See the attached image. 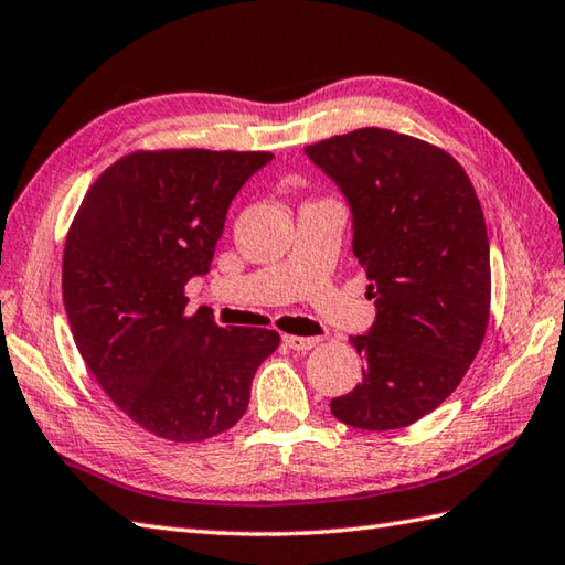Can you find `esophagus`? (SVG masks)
Listing matches in <instances>:
<instances>
[{
    "label": "esophagus",
    "mask_w": 565,
    "mask_h": 565,
    "mask_svg": "<svg viewBox=\"0 0 565 565\" xmlns=\"http://www.w3.org/2000/svg\"><path fill=\"white\" fill-rule=\"evenodd\" d=\"M282 343L290 348V350H311L315 348L317 343H319V338H305V335H282Z\"/></svg>",
    "instance_id": "34e87169"
}]
</instances>
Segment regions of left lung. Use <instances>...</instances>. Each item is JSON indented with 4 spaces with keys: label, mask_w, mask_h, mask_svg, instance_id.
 <instances>
[{
    "label": "left lung",
    "mask_w": 565,
    "mask_h": 565,
    "mask_svg": "<svg viewBox=\"0 0 565 565\" xmlns=\"http://www.w3.org/2000/svg\"><path fill=\"white\" fill-rule=\"evenodd\" d=\"M350 207L374 321L350 335L362 382L331 401L360 430H396L455 392L483 343L491 307L486 220L467 173L443 149L382 128L305 147Z\"/></svg>",
    "instance_id": "obj_1"
}]
</instances>
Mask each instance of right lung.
<instances>
[{"instance_id":"add662e5","label":"right lung","mask_w":565,"mask_h":565,"mask_svg":"<svg viewBox=\"0 0 565 565\" xmlns=\"http://www.w3.org/2000/svg\"><path fill=\"white\" fill-rule=\"evenodd\" d=\"M270 152L167 149L108 167L74 217L62 297L79 353L116 406L157 437L200 443L244 416L268 329L185 315L188 280L210 273L224 220Z\"/></svg>"}]
</instances>
